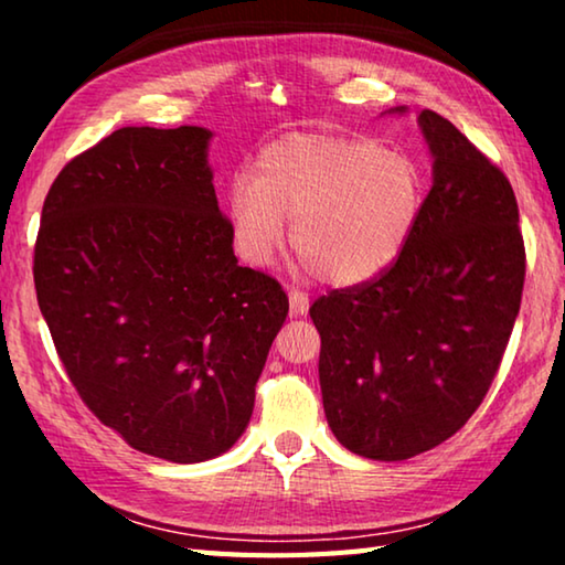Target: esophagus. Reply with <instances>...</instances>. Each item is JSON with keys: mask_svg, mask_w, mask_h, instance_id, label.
Instances as JSON below:
<instances>
[{"mask_svg": "<svg viewBox=\"0 0 565 565\" xmlns=\"http://www.w3.org/2000/svg\"><path fill=\"white\" fill-rule=\"evenodd\" d=\"M289 301H291V311L296 317H303L306 311H309V294L301 291V289H291L289 291Z\"/></svg>", "mask_w": 565, "mask_h": 565, "instance_id": "1", "label": "esophagus"}]
</instances>
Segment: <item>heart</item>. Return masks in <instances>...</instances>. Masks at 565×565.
I'll list each match as a JSON object with an SVG mask.
<instances>
[{
    "instance_id": "1",
    "label": "heart",
    "mask_w": 565,
    "mask_h": 565,
    "mask_svg": "<svg viewBox=\"0 0 565 565\" xmlns=\"http://www.w3.org/2000/svg\"><path fill=\"white\" fill-rule=\"evenodd\" d=\"M236 252L266 266L291 244L303 266L333 286L384 274L414 236L426 204L418 159L371 137L286 134L262 149L252 177L228 186Z\"/></svg>"
}]
</instances>
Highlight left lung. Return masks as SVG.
Masks as SVG:
<instances>
[{
    "label": "left lung",
    "mask_w": 565,
    "mask_h": 565,
    "mask_svg": "<svg viewBox=\"0 0 565 565\" xmlns=\"http://www.w3.org/2000/svg\"><path fill=\"white\" fill-rule=\"evenodd\" d=\"M434 184L404 254L376 279L311 303L333 436L404 461L444 444L499 374L525 279L509 177L451 121L420 111Z\"/></svg>",
    "instance_id": "left-lung-1"
}]
</instances>
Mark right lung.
<instances>
[{
    "instance_id": "add662e5",
    "label": "right lung",
    "mask_w": 565,
    "mask_h": 565,
    "mask_svg": "<svg viewBox=\"0 0 565 565\" xmlns=\"http://www.w3.org/2000/svg\"><path fill=\"white\" fill-rule=\"evenodd\" d=\"M212 131L124 127L54 179L34 289L76 394L141 454L196 463L232 448L289 313L238 266L206 164Z\"/></svg>"
}]
</instances>
